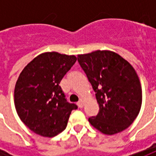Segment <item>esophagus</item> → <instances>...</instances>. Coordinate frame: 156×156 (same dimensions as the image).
<instances>
[{"mask_svg": "<svg viewBox=\"0 0 156 156\" xmlns=\"http://www.w3.org/2000/svg\"><path fill=\"white\" fill-rule=\"evenodd\" d=\"M77 105H78V108H83V99H80V100L78 102Z\"/></svg>", "mask_w": 156, "mask_h": 156, "instance_id": "1", "label": "esophagus"}]
</instances>
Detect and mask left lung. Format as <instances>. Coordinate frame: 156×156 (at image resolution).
<instances>
[{"instance_id": "obj_1", "label": "left lung", "mask_w": 156, "mask_h": 156, "mask_svg": "<svg viewBox=\"0 0 156 156\" xmlns=\"http://www.w3.org/2000/svg\"><path fill=\"white\" fill-rule=\"evenodd\" d=\"M78 62L90 82L99 105L89 123L105 134L124 130L140 110L142 90L134 68L110 51L78 55Z\"/></svg>"}]
</instances>
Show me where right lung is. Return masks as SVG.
<instances>
[{"instance_id":"add662e5","label":"right lung","mask_w":156,"mask_h":156,"mask_svg":"<svg viewBox=\"0 0 156 156\" xmlns=\"http://www.w3.org/2000/svg\"><path fill=\"white\" fill-rule=\"evenodd\" d=\"M75 56L41 53L27 65L16 81L14 99L21 120L36 134L53 137L67 127L75 104L67 101L60 82L73 66Z\"/></svg>"}]
</instances>
